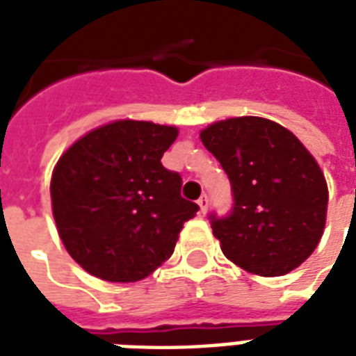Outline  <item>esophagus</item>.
Returning <instances> with one entry per match:
<instances>
[{
	"label": "esophagus",
	"instance_id": "esophagus-1",
	"mask_svg": "<svg viewBox=\"0 0 356 356\" xmlns=\"http://www.w3.org/2000/svg\"><path fill=\"white\" fill-rule=\"evenodd\" d=\"M197 205H200V209H201V212H203V214L209 211V197H207V194H203L200 200H197Z\"/></svg>",
	"mask_w": 356,
	"mask_h": 356
}]
</instances>
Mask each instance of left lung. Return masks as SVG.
Segmentation results:
<instances>
[{"label":"left lung","mask_w":356,"mask_h":356,"mask_svg":"<svg viewBox=\"0 0 356 356\" xmlns=\"http://www.w3.org/2000/svg\"><path fill=\"white\" fill-rule=\"evenodd\" d=\"M201 142L233 192L227 216H209L223 254L262 277L303 264L323 234L329 201L314 156L288 129L257 116L212 123L201 131Z\"/></svg>","instance_id":"obj_1"}]
</instances>
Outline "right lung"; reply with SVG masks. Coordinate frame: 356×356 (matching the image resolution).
<instances>
[{"label":"right lung","mask_w":356,"mask_h":356,"mask_svg":"<svg viewBox=\"0 0 356 356\" xmlns=\"http://www.w3.org/2000/svg\"><path fill=\"white\" fill-rule=\"evenodd\" d=\"M177 129L118 120L79 138L53 170L51 205L72 259L111 282L144 279L172 257L200 207L162 166Z\"/></svg>","instance_id":"1"}]
</instances>
